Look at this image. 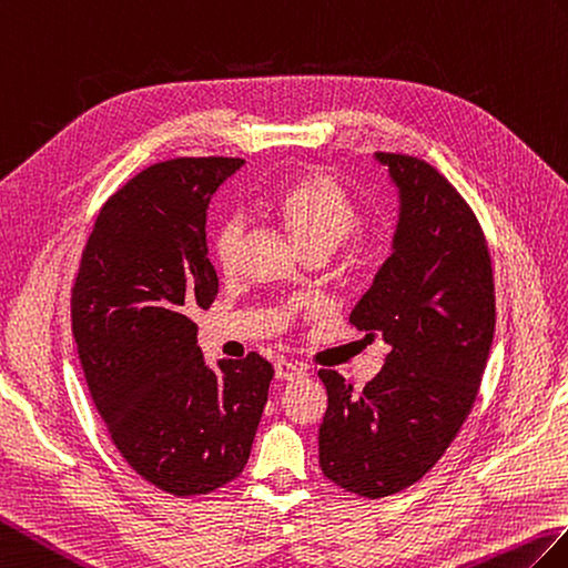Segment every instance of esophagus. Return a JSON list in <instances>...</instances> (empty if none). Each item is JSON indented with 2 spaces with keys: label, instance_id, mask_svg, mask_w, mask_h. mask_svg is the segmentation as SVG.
<instances>
[{
  "label": "esophagus",
  "instance_id": "esophagus-1",
  "mask_svg": "<svg viewBox=\"0 0 568 568\" xmlns=\"http://www.w3.org/2000/svg\"><path fill=\"white\" fill-rule=\"evenodd\" d=\"M274 374H276V379H282V382H294L304 376V367H298V364L288 362V359H280L274 364Z\"/></svg>",
  "mask_w": 568,
  "mask_h": 568
}]
</instances>
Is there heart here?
Masks as SVG:
<instances>
[{
	"label": "heart",
	"mask_w": 568,
	"mask_h": 568,
	"mask_svg": "<svg viewBox=\"0 0 568 568\" xmlns=\"http://www.w3.org/2000/svg\"><path fill=\"white\" fill-rule=\"evenodd\" d=\"M270 211L282 221L304 252H333L347 241L359 223L355 201L331 174L321 170L301 172L296 178L286 180L272 194ZM243 235L245 223L237 216L223 219L216 225L211 247L221 270L231 272L235 267Z\"/></svg>",
	"instance_id": "b5f03b06"
}]
</instances>
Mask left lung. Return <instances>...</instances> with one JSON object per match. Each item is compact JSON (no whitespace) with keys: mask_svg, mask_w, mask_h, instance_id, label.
<instances>
[{"mask_svg":"<svg viewBox=\"0 0 568 568\" xmlns=\"http://www.w3.org/2000/svg\"><path fill=\"white\" fill-rule=\"evenodd\" d=\"M374 160L398 189V223L390 257L349 323L388 352L359 394L337 372H318L327 390L321 469L364 498L398 494L445 455L474 406L496 331L494 270L469 204L425 160Z\"/></svg>","mask_w":568,"mask_h":568,"instance_id":"1","label":"left lung"}]
</instances>
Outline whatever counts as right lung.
I'll return each instance as SVG.
<instances>
[{"instance_id": "obj_1", "label": "right lung", "mask_w": 568, "mask_h": 568, "mask_svg": "<svg viewBox=\"0 0 568 568\" xmlns=\"http://www.w3.org/2000/svg\"><path fill=\"white\" fill-rule=\"evenodd\" d=\"M241 158H178L102 206L72 288V333L113 445L145 481L201 496L245 469L272 364L250 352L211 369L196 308L219 294L206 211Z\"/></svg>"}]
</instances>
